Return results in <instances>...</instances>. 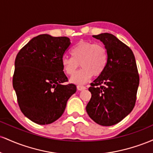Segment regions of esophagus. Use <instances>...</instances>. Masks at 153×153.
<instances>
[{
    "label": "esophagus",
    "mask_w": 153,
    "mask_h": 153,
    "mask_svg": "<svg viewBox=\"0 0 153 153\" xmlns=\"http://www.w3.org/2000/svg\"><path fill=\"white\" fill-rule=\"evenodd\" d=\"M85 88H86L85 86H83V85H78V86H77V89H78V91L84 90V89H85Z\"/></svg>",
    "instance_id": "esophagus-1"
}]
</instances>
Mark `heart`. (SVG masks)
<instances>
[{
  "mask_svg": "<svg viewBox=\"0 0 153 153\" xmlns=\"http://www.w3.org/2000/svg\"><path fill=\"white\" fill-rule=\"evenodd\" d=\"M71 54L72 57H62L61 64L63 71L68 75H73L79 65L82 67L71 79L75 84L85 83L92 75L99 76L106 68L108 54L101 43L81 40L72 48Z\"/></svg>",
  "mask_w": 153,
  "mask_h": 153,
  "instance_id": "1",
  "label": "heart"
}]
</instances>
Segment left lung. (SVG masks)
Returning a JSON list of instances; mask_svg holds the SVG:
<instances>
[{"instance_id":"1","label":"left lung","mask_w":153,"mask_h":153,"mask_svg":"<svg viewBox=\"0 0 153 153\" xmlns=\"http://www.w3.org/2000/svg\"><path fill=\"white\" fill-rule=\"evenodd\" d=\"M107 50L104 71L88 90L91 98L86 106L90 118L102 126H112L126 117L134 108L140 76L132 51L113 34L94 35Z\"/></svg>"}]
</instances>
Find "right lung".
Returning <instances> with one entry per match:
<instances>
[{"label":"right lung","instance_id":"1","mask_svg":"<svg viewBox=\"0 0 153 153\" xmlns=\"http://www.w3.org/2000/svg\"><path fill=\"white\" fill-rule=\"evenodd\" d=\"M71 44L66 36L40 34L17 54L13 86L22 112L36 124L58 119L76 91L74 84H65L68 79L61 64Z\"/></svg>","mask_w":153,"mask_h":153}]
</instances>
